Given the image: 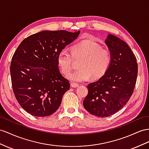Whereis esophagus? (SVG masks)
Returning <instances> with one entry per match:
<instances>
[{
  "mask_svg": "<svg viewBox=\"0 0 149 149\" xmlns=\"http://www.w3.org/2000/svg\"><path fill=\"white\" fill-rule=\"evenodd\" d=\"M70 86L72 87H77L79 86V84L77 83H75V82H72L70 84Z\"/></svg>",
  "mask_w": 149,
  "mask_h": 149,
  "instance_id": "1",
  "label": "esophagus"
}]
</instances>
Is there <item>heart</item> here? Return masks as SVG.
<instances>
[{
    "label": "heart",
    "instance_id": "obj_1",
    "mask_svg": "<svg viewBox=\"0 0 149 149\" xmlns=\"http://www.w3.org/2000/svg\"><path fill=\"white\" fill-rule=\"evenodd\" d=\"M81 58L79 69L68 74L67 77L73 82H83L102 77L109 69L111 62V52L102 48L96 42L84 41L71 47V55L66 49H62L57 55V65L61 72L67 75L71 71L73 59Z\"/></svg>",
    "mask_w": 149,
    "mask_h": 149
}]
</instances>
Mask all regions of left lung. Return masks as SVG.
<instances>
[{
  "mask_svg": "<svg viewBox=\"0 0 149 149\" xmlns=\"http://www.w3.org/2000/svg\"><path fill=\"white\" fill-rule=\"evenodd\" d=\"M105 43L111 54V64L102 77L88 84V94L83 101L86 111L101 118L112 115L126 105L138 74L136 56L124 41L108 35Z\"/></svg>",
  "mask_w": 149,
  "mask_h": 149,
  "instance_id": "obj_1",
  "label": "left lung"
}]
</instances>
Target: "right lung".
Masks as SVG:
<instances>
[{"mask_svg":"<svg viewBox=\"0 0 149 149\" xmlns=\"http://www.w3.org/2000/svg\"><path fill=\"white\" fill-rule=\"evenodd\" d=\"M79 34L80 31H42L18 46L10 63L11 82L15 97L26 112L44 117L59 108L70 84L60 74L57 55Z\"/></svg>","mask_w":149,"mask_h":149,"instance_id":"obj_1","label":"right lung"}]
</instances>
